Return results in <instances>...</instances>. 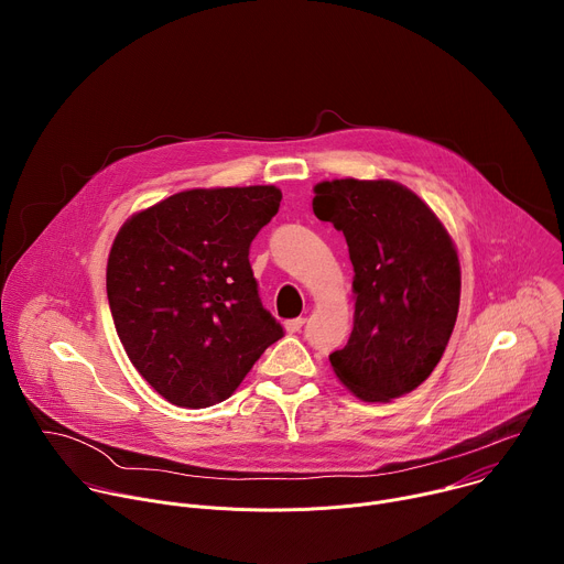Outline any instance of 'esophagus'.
<instances>
[{
	"label": "esophagus",
	"instance_id": "esophagus-1",
	"mask_svg": "<svg viewBox=\"0 0 564 564\" xmlns=\"http://www.w3.org/2000/svg\"><path fill=\"white\" fill-rule=\"evenodd\" d=\"M303 324H305V318H303V316H299V318H290L288 324H285V330H288V333H299V330L303 328Z\"/></svg>",
	"mask_w": 564,
	"mask_h": 564
}]
</instances>
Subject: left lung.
<instances>
[{
  "instance_id": "left-lung-1",
  "label": "left lung",
  "mask_w": 564,
  "mask_h": 564,
  "mask_svg": "<svg viewBox=\"0 0 564 564\" xmlns=\"http://www.w3.org/2000/svg\"><path fill=\"white\" fill-rule=\"evenodd\" d=\"M318 220L344 231L355 279V324L330 355L339 381L364 401L415 390L440 364L459 307V261L446 227L392 181H324Z\"/></svg>"
}]
</instances>
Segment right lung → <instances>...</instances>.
I'll use <instances>...</instances> for the list:
<instances>
[{
	"instance_id": "obj_1",
	"label": "right lung",
	"mask_w": 564,
	"mask_h": 564,
	"mask_svg": "<svg viewBox=\"0 0 564 564\" xmlns=\"http://www.w3.org/2000/svg\"><path fill=\"white\" fill-rule=\"evenodd\" d=\"M281 198L274 185L189 189L120 227L107 263L116 333L172 404L225 401L283 337L250 265L252 240Z\"/></svg>"
}]
</instances>
